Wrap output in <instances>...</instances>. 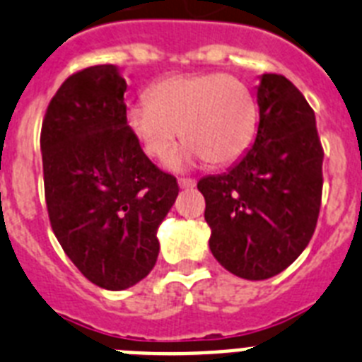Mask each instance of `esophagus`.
I'll list each match as a JSON object with an SVG mask.
<instances>
[{"label": "esophagus", "instance_id": "obj_1", "mask_svg": "<svg viewBox=\"0 0 362 362\" xmlns=\"http://www.w3.org/2000/svg\"><path fill=\"white\" fill-rule=\"evenodd\" d=\"M179 187H181V188H194V187H196V179L179 177Z\"/></svg>", "mask_w": 362, "mask_h": 362}]
</instances>
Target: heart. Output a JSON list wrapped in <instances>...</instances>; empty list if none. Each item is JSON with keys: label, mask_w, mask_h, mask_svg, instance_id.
Segmentation results:
<instances>
[{"label": "heart", "mask_w": 362, "mask_h": 362, "mask_svg": "<svg viewBox=\"0 0 362 362\" xmlns=\"http://www.w3.org/2000/svg\"><path fill=\"white\" fill-rule=\"evenodd\" d=\"M126 122L151 159L172 156L181 128L187 144L170 165L179 170L209 159L223 166L251 146L258 106L251 89L234 76L174 75L151 84L146 102L129 107Z\"/></svg>", "instance_id": "b5f03b06"}]
</instances>
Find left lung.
Returning a JSON list of instances; mask_svg holds the SVG:
<instances>
[{"label": "left lung", "instance_id": "8db88e82", "mask_svg": "<svg viewBox=\"0 0 362 362\" xmlns=\"http://www.w3.org/2000/svg\"><path fill=\"white\" fill-rule=\"evenodd\" d=\"M255 144L225 174L199 179L216 260L245 280L282 273L317 227L324 150L315 111L296 86L265 73Z\"/></svg>", "mask_w": 362, "mask_h": 362}]
</instances>
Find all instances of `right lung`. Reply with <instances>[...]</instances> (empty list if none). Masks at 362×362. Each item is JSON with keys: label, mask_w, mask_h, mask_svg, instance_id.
I'll return each instance as SVG.
<instances>
[{"label": "right lung", "mask_w": 362, "mask_h": 362, "mask_svg": "<svg viewBox=\"0 0 362 362\" xmlns=\"http://www.w3.org/2000/svg\"><path fill=\"white\" fill-rule=\"evenodd\" d=\"M126 80L115 66L73 73L49 102L40 146L49 221L95 286L120 291L157 262V227L177 179L146 157L126 122Z\"/></svg>", "instance_id": "1"}]
</instances>
